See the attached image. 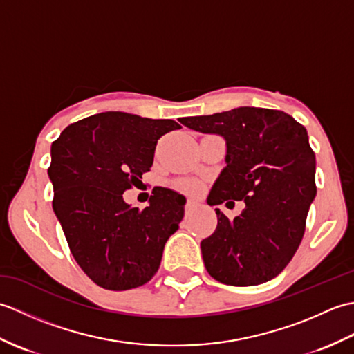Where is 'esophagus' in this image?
<instances>
[{"instance_id": "1", "label": "esophagus", "mask_w": 354, "mask_h": 354, "mask_svg": "<svg viewBox=\"0 0 354 354\" xmlns=\"http://www.w3.org/2000/svg\"><path fill=\"white\" fill-rule=\"evenodd\" d=\"M198 205H199V201L194 199V198H190L189 201H187L185 208H187V212H192V209H194Z\"/></svg>"}]
</instances>
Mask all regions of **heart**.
<instances>
[{
  "mask_svg": "<svg viewBox=\"0 0 354 354\" xmlns=\"http://www.w3.org/2000/svg\"><path fill=\"white\" fill-rule=\"evenodd\" d=\"M181 189L184 190H196L198 189V184L196 183H192V181H181L178 184Z\"/></svg>",
  "mask_w": 354,
  "mask_h": 354,
  "instance_id": "1",
  "label": "heart"
}]
</instances>
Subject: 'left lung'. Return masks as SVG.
Here are the masks:
<instances>
[{
  "mask_svg": "<svg viewBox=\"0 0 354 354\" xmlns=\"http://www.w3.org/2000/svg\"><path fill=\"white\" fill-rule=\"evenodd\" d=\"M181 123L227 142V165L208 205L245 202L232 221L216 208L217 227L201 242L208 274L230 286L272 280L301 243L317 194V161L306 127L283 111L251 106L184 117Z\"/></svg>",
  "mask_w": 354,
  "mask_h": 354,
  "instance_id": "left-lung-1",
  "label": "left lung"
}]
</instances>
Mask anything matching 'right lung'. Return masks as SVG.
<instances>
[{
  "instance_id": "1",
  "label": "right lung",
  "mask_w": 354,
  "mask_h": 354,
  "mask_svg": "<svg viewBox=\"0 0 354 354\" xmlns=\"http://www.w3.org/2000/svg\"><path fill=\"white\" fill-rule=\"evenodd\" d=\"M179 127L169 118L102 112L65 127L51 145L53 209L74 260L103 289L147 283L179 228L183 194L156 187L145 209L123 199L152 167L158 140Z\"/></svg>"
}]
</instances>
